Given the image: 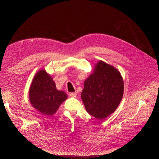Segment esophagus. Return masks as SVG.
<instances>
[{
    "mask_svg": "<svg viewBox=\"0 0 159 159\" xmlns=\"http://www.w3.org/2000/svg\"><path fill=\"white\" fill-rule=\"evenodd\" d=\"M70 95L71 97H76V92H71V93H70Z\"/></svg>",
    "mask_w": 159,
    "mask_h": 159,
    "instance_id": "esophagus-1",
    "label": "esophagus"
}]
</instances>
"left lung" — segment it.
Masks as SVG:
<instances>
[{"mask_svg": "<svg viewBox=\"0 0 159 159\" xmlns=\"http://www.w3.org/2000/svg\"><path fill=\"white\" fill-rule=\"evenodd\" d=\"M123 93L124 82L120 73L100 61L95 67L94 73L85 80L81 97L87 112L100 120L116 110Z\"/></svg>", "mask_w": 159, "mask_h": 159, "instance_id": "left-lung-1", "label": "left lung"}]
</instances>
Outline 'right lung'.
Listing matches in <instances>:
<instances>
[{"instance_id":"1","label":"right lung","mask_w":159,"mask_h":159,"mask_svg":"<svg viewBox=\"0 0 159 159\" xmlns=\"http://www.w3.org/2000/svg\"><path fill=\"white\" fill-rule=\"evenodd\" d=\"M67 98L65 92L56 89L55 83L45 70L36 73L29 89V100L37 111L51 116Z\"/></svg>"}]
</instances>
